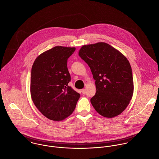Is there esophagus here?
Listing matches in <instances>:
<instances>
[{
    "label": "esophagus",
    "instance_id": "obj_1",
    "mask_svg": "<svg viewBox=\"0 0 159 159\" xmlns=\"http://www.w3.org/2000/svg\"><path fill=\"white\" fill-rule=\"evenodd\" d=\"M81 92H82V93H83V94H84V93H86V90H85V89H81Z\"/></svg>",
    "mask_w": 159,
    "mask_h": 159
}]
</instances>
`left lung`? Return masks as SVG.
Returning a JSON list of instances; mask_svg holds the SVG:
<instances>
[{
  "label": "left lung",
  "instance_id": "obj_1",
  "mask_svg": "<svg viewBox=\"0 0 159 159\" xmlns=\"http://www.w3.org/2000/svg\"><path fill=\"white\" fill-rule=\"evenodd\" d=\"M79 56L95 80L96 93L91 99L95 111L108 118L122 113L134 93L132 70L127 58L103 42L83 46Z\"/></svg>",
  "mask_w": 159,
  "mask_h": 159
}]
</instances>
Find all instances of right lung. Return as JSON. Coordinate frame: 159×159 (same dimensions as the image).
<instances>
[{
    "instance_id": "right-lung-1",
    "label": "right lung",
    "mask_w": 159,
    "mask_h": 159,
    "mask_svg": "<svg viewBox=\"0 0 159 159\" xmlns=\"http://www.w3.org/2000/svg\"><path fill=\"white\" fill-rule=\"evenodd\" d=\"M75 48L55 46L40 54L34 62L30 93L37 109L47 118L62 120L72 113L80 94L68 86L71 81L68 57Z\"/></svg>"
}]
</instances>
